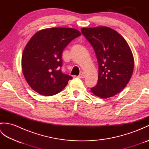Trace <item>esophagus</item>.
<instances>
[{
  "label": "esophagus",
  "instance_id": "34e87169",
  "mask_svg": "<svg viewBox=\"0 0 149 149\" xmlns=\"http://www.w3.org/2000/svg\"><path fill=\"white\" fill-rule=\"evenodd\" d=\"M84 77H85V75L83 72H81V74L78 75V77L81 79H83Z\"/></svg>",
  "mask_w": 149,
  "mask_h": 149
}]
</instances>
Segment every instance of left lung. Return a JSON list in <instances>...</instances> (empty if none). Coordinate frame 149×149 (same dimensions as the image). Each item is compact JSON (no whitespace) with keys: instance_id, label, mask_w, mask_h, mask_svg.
<instances>
[{"instance_id":"1","label":"left lung","mask_w":149,"mask_h":149,"mask_svg":"<svg viewBox=\"0 0 149 149\" xmlns=\"http://www.w3.org/2000/svg\"><path fill=\"white\" fill-rule=\"evenodd\" d=\"M99 63V79L92 93L102 99L115 96L127 86L134 70L133 55L125 40L106 26L82 28Z\"/></svg>"}]
</instances>
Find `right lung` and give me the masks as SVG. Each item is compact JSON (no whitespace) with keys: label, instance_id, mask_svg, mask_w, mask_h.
Returning <instances> with one entry per match:
<instances>
[{"label":"right lung","instance_id":"1","mask_svg":"<svg viewBox=\"0 0 149 149\" xmlns=\"http://www.w3.org/2000/svg\"><path fill=\"white\" fill-rule=\"evenodd\" d=\"M81 35L73 28L52 27L38 31L31 37L22 53V68L33 90L52 96L64 89L72 77L60 69L62 52L72 40Z\"/></svg>","mask_w":149,"mask_h":149}]
</instances>
